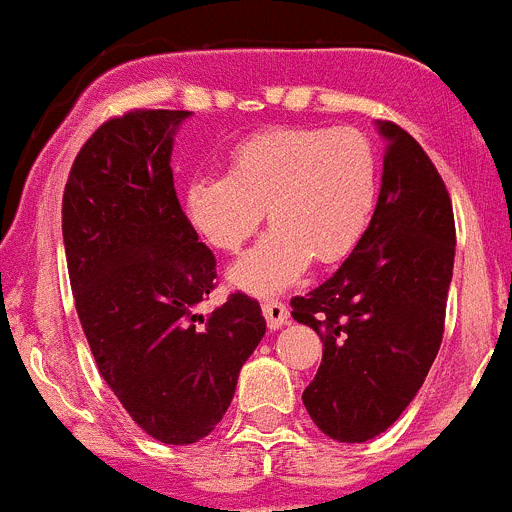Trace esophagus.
Masks as SVG:
<instances>
[{"mask_svg": "<svg viewBox=\"0 0 512 512\" xmlns=\"http://www.w3.org/2000/svg\"><path fill=\"white\" fill-rule=\"evenodd\" d=\"M262 313H265V321L270 329H280V326L288 321V306L280 301H265L262 303Z\"/></svg>", "mask_w": 512, "mask_h": 512, "instance_id": "obj_1", "label": "esophagus"}]
</instances>
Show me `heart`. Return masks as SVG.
<instances>
[{"label": "heart", "instance_id": "obj_1", "mask_svg": "<svg viewBox=\"0 0 512 512\" xmlns=\"http://www.w3.org/2000/svg\"><path fill=\"white\" fill-rule=\"evenodd\" d=\"M380 160L357 127H273L239 140L227 173L186 186L191 227L219 252H237L267 211L270 234L232 267V283L273 293L296 283L308 262L334 265L370 227Z\"/></svg>", "mask_w": 512, "mask_h": 512}]
</instances>
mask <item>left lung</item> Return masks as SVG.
Segmentation results:
<instances>
[{"instance_id": "obj_1", "label": "left lung", "mask_w": 512, "mask_h": 512, "mask_svg": "<svg viewBox=\"0 0 512 512\" xmlns=\"http://www.w3.org/2000/svg\"><path fill=\"white\" fill-rule=\"evenodd\" d=\"M380 132L390 145L370 227L326 283L290 298L293 319L324 342L303 405L344 444L388 431L416 398L444 336L457 245L436 165L395 122Z\"/></svg>"}]
</instances>
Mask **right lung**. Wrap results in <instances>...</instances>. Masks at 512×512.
Wrapping results in <instances>:
<instances>
[{
    "label": "right lung",
    "instance_id": "obj_1",
    "mask_svg": "<svg viewBox=\"0 0 512 512\" xmlns=\"http://www.w3.org/2000/svg\"><path fill=\"white\" fill-rule=\"evenodd\" d=\"M181 109H132L84 142L63 191V245L78 319L101 377L163 444L204 439L265 334L260 303L232 293L214 311L216 257L173 186Z\"/></svg>",
    "mask_w": 512,
    "mask_h": 512
}]
</instances>
